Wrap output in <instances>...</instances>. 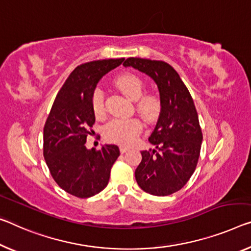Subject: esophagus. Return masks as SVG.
Here are the masks:
<instances>
[{
	"label": "esophagus",
	"instance_id": "34e87169",
	"mask_svg": "<svg viewBox=\"0 0 251 251\" xmlns=\"http://www.w3.org/2000/svg\"><path fill=\"white\" fill-rule=\"evenodd\" d=\"M129 150V148L128 147H126V146H120V151H121V153H125V152H126Z\"/></svg>",
	"mask_w": 251,
	"mask_h": 251
}]
</instances>
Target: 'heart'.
I'll return each instance as SVG.
<instances>
[{
  "instance_id": "1",
  "label": "heart",
  "mask_w": 251,
  "mask_h": 251,
  "mask_svg": "<svg viewBox=\"0 0 251 251\" xmlns=\"http://www.w3.org/2000/svg\"><path fill=\"white\" fill-rule=\"evenodd\" d=\"M115 84L129 99L137 101V109L148 120L155 119L160 111V101L156 95L144 94L145 84L140 77L123 74L115 79ZM92 106L96 118L105 113V95L101 88H95L92 96ZM142 130V123L137 118L113 119L104 126L103 134L107 141L119 145H132Z\"/></svg>"
}]
</instances>
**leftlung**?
I'll list each match as a JSON object with an SVG mask.
<instances>
[{"instance_id": "8db88e82", "label": "left lung", "mask_w": 251, "mask_h": 251, "mask_svg": "<svg viewBox=\"0 0 251 251\" xmlns=\"http://www.w3.org/2000/svg\"><path fill=\"white\" fill-rule=\"evenodd\" d=\"M123 66L149 75L160 94V115L149 137L156 149L141 151L136 180L149 194L171 195L188 182L199 161L203 136L194 101L178 73L163 60L130 57Z\"/></svg>"}]
</instances>
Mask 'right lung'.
I'll return each mask as SVG.
<instances>
[{
	"instance_id": "right-lung-1",
	"label": "right lung",
	"mask_w": 251,
	"mask_h": 251,
	"mask_svg": "<svg viewBox=\"0 0 251 251\" xmlns=\"http://www.w3.org/2000/svg\"><path fill=\"white\" fill-rule=\"evenodd\" d=\"M125 58L94 60L77 66L57 94L44 126V157L50 174L68 194L86 199L106 187L120 150L105 145L86 149L95 115L92 96L100 78Z\"/></svg>"
}]
</instances>
